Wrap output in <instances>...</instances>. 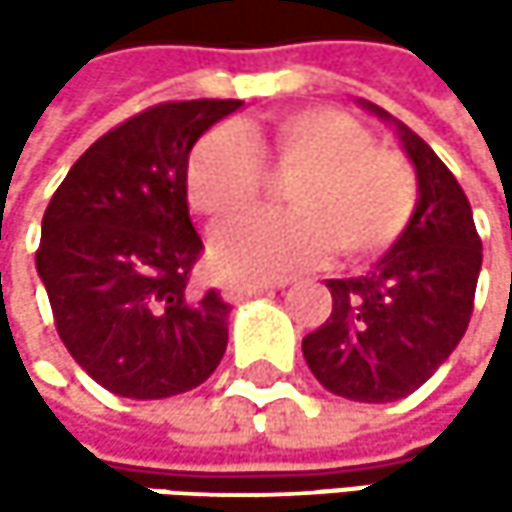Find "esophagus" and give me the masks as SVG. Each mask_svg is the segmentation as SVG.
<instances>
[{
  "label": "esophagus",
  "instance_id": "obj_1",
  "mask_svg": "<svg viewBox=\"0 0 512 512\" xmlns=\"http://www.w3.org/2000/svg\"><path fill=\"white\" fill-rule=\"evenodd\" d=\"M272 284H266V281H228L225 287H222V293H225V299L228 302H240V299H249V296H257V293H263V290H269Z\"/></svg>",
  "mask_w": 512,
  "mask_h": 512
}]
</instances>
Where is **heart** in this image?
<instances>
[{
    "mask_svg": "<svg viewBox=\"0 0 512 512\" xmlns=\"http://www.w3.org/2000/svg\"><path fill=\"white\" fill-rule=\"evenodd\" d=\"M263 165L287 180L290 213L255 216L225 228L213 263L228 275L284 278L323 263L338 249L367 257L400 237L415 207V174L397 151L338 109H302L266 133L219 127L186 165V195L210 222L246 216L263 195Z\"/></svg>",
    "mask_w": 512,
    "mask_h": 512,
    "instance_id": "1",
    "label": "heart"
}]
</instances>
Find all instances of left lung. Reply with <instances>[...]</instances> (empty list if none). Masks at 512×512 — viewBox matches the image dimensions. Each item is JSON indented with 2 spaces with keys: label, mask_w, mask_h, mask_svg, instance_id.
Masks as SVG:
<instances>
[{
  "label": "left lung",
  "mask_w": 512,
  "mask_h": 512,
  "mask_svg": "<svg viewBox=\"0 0 512 512\" xmlns=\"http://www.w3.org/2000/svg\"><path fill=\"white\" fill-rule=\"evenodd\" d=\"M415 162L418 204L367 272L329 278L332 314L302 338V353L323 388L358 403H391L421 388L462 341L483 263L471 204L436 151L385 109Z\"/></svg>",
  "instance_id": "left-lung-1"
}]
</instances>
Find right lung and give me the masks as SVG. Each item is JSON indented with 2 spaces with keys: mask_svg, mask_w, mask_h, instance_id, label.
I'll use <instances>...</instances> for the list:
<instances>
[{
  "mask_svg": "<svg viewBox=\"0 0 512 512\" xmlns=\"http://www.w3.org/2000/svg\"><path fill=\"white\" fill-rule=\"evenodd\" d=\"M240 106H151L100 136L52 195L35 263L55 332L112 394L192 391L225 356L231 305L189 284L204 243L189 219L186 165L195 142Z\"/></svg>",
  "mask_w": 512,
  "mask_h": 512,
  "instance_id": "1",
  "label": "right lung"
}]
</instances>
